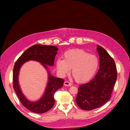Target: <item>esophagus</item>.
I'll return each mask as SVG.
<instances>
[{"label":"esophagus","mask_w":130,"mask_h":130,"mask_svg":"<svg viewBox=\"0 0 130 130\" xmlns=\"http://www.w3.org/2000/svg\"><path fill=\"white\" fill-rule=\"evenodd\" d=\"M64 85H65V86H71L72 85L71 83H70L69 82H67V81H65L64 82Z\"/></svg>","instance_id":"esophagus-1"}]
</instances>
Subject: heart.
Listing matches in <instances>:
<instances>
[{
  "label": "heart",
  "instance_id": "1",
  "mask_svg": "<svg viewBox=\"0 0 130 130\" xmlns=\"http://www.w3.org/2000/svg\"><path fill=\"white\" fill-rule=\"evenodd\" d=\"M63 59H58L56 65L61 75L71 74L77 82L84 83L90 80L97 72L99 66L98 58L81 49H72L65 52Z\"/></svg>",
  "mask_w": 130,
  "mask_h": 130
}]
</instances>
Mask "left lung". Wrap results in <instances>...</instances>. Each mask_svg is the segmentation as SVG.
I'll return each instance as SVG.
<instances>
[{"mask_svg":"<svg viewBox=\"0 0 130 130\" xmlns=\"http://www.w3.org/2000/svg\"><path fill=\"white\" fill-rule=\"evenodd\" d=\"M96 49L100 56V69L90 82L79 86L76 98L78 107L85 111L105 104L111 98L117 79V67L113 58L101 46L98 45Z\"/></svg>","mask_w":130,"mask_h":130,"instance_id":"1","label":"left lung"}]
</instances>
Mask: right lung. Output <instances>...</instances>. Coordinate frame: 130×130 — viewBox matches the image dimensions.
<instances>
[{
  "instance_id": "obj_1",
  "label": "right lung",
  "mask_w": 130,
  "mask_h": 130,
  "mask_svg": "<svg viewBox=\"0 0 130 130\" xmlns=\"http://www.w3.org/2000/svg\"><path fill=\"white\" fill-rule=\"evenodd\" d=\"M58 48L52 45L36 44L26 50L17 60L13 69V88L22 105L30 111L36 113L47 112L55 104L54 94L63 86V78L54 77L48 74V83L43 97L38 101L31 102L27 100L20 90L18 83V74L22 65L29 60H36L42 63L47 69V65L53 66L54 61L57 53Z\"/></svg>"
}]
</instances>
